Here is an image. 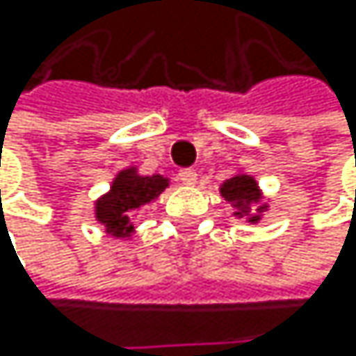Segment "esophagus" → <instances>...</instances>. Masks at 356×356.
<instances>
[{
    "label": "esophagus",
    "mask_w": 356,
    "mask_h": 356,
    "mask_svg": "<svg viewBox=\"0 0 356 356\" xmlns=\"http://www.w3.org/2000/svg\"><path fill=\"white\" fill-rule=\"evenodd\" d=\"M177 179H179L184 186H194L196 184V170L194 168H184L177 175Z\"/></svg>",
    "instance_id": "34e87169"
}]
</instances>
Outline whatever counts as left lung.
<instances>
[{
  "label": "left lung",
  "instance_id": "obj_1",
  "mask_svg": "<svg viewBox=\"0 0 356 356\" xmlns=\"http://www.w3.org/2000/svg\"><path fill=\"white\" fill-rule=\"evenodd\" d=\"M220 192L230 202V207L235 209V216H239V218L248 216V222H252V224H256L258 220H261V216H250V211H252L250 204L261 200V192H258V184L254 181V177H250V175H235V177H230L228 181L222 184ZM265 209H267V204L258 207L256 211L261 213Z\"/></svg>",
  "mask_w": 356,
  "mask_h": 356
}]
</instances>
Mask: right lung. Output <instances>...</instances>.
Masks as SVG:
<instances>
[{
  "label": "right lung",
  "instance_id": "obj_1",
  "mask_svg": "<svg viewBox=\"0 0 356 356\" xmlns=\"http://www.w3.org/2000/svg\"><path fill=\"white\" fill-rule=\"evenodd\" d=\"M168 188L162 175L145 177L136 168L121 170L111 186V192L95 202V218L106 226L113 237H130L134 232V213L143 204L152 202Z\"/></svg>",
  "mask_w": 356,
  "mask_h": 356
}]
</instances>
